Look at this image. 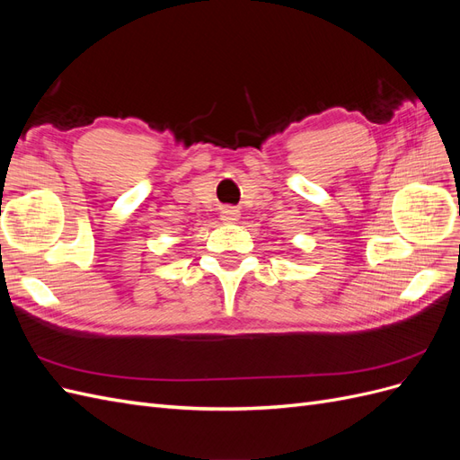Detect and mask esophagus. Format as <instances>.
Instances as JSON below:
<instances>
[{"label":"esophagus","instance_id":"esophagus-1","mask_svg":"<svg viewBox=\"0 0 460 460\" xmlns=\"http://www.w3.org/2000/svg\"><path fill=\"white\" fill-rule=\"evenodd\" d=\"M220 218L228 222V225H234V222L240 220V211H238V208H234V207H225L220 211Z\"/></svg>","mask_w":460,"mask_h":460}]
</instances>
